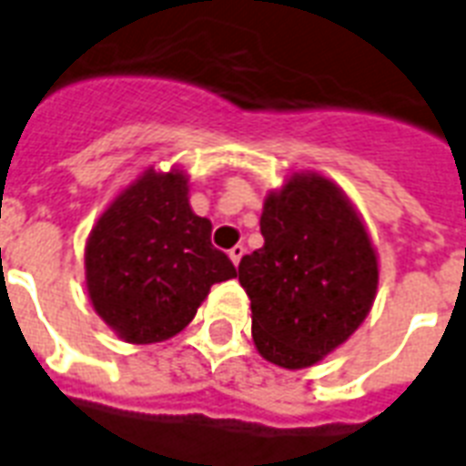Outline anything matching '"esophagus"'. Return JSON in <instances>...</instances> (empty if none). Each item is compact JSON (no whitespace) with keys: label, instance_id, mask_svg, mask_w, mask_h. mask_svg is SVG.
Returning a JSON list of instances; mask_svg holds the SVG:
<instances>
[{"label":"esophagus","instance_id":"esophagus-1","mask_svg":"<svg viewBox=\"0 0 466 466\" xmlns=\"http://www.w3.org/2000/svg\"><path fill=\"white\" fill-rule=\"evenodd\" d=\"M244 251H247V248L241 247V244H237V247L229 248V258H232L234 266H239V261H241V256H244Z\"/></svg>","mask_w":466,"mask_h":466}]
</instances>
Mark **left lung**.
Instances as JSON below:
<instances>
[{
    "label": "left lung",
    "mask_w": 466,
    "mask_h": 466,
    "mask_svg": "<svg viewBox=\"0 0 466 466\" xmlns=\"http://www.w3.org/2000/svg\"><path fill=\"white\" fill-rule=\"evenodd\" d=\"M261 234L263 247L239 263L256 350L278 368H311L372 309L377 251L346 193L314 171L270 190Z\"/></svg>",
    "instance_id": "8db88e82"
}]
</instances>
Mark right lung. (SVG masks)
Wrapping results in <instances>:
<instances>
[{"instance_id": "right-lung-1", "label": "right lung", "mask_w": 466, "mask_h": 466, "mask_svg": "<svg viewBox=\"0 0 466 466\" xmlns=\"http://www.w3.org/2000/svg\"><path fill=\"white\" fill-rule=\"evenodd\" d=\"M188 203L181 168H147L120 190L84 248L96 314L127 343H159L193 321L215 283L237 276Z\"/></svg>"}]
</instances>
